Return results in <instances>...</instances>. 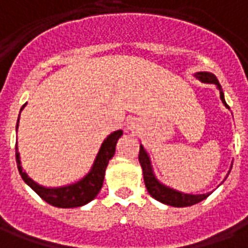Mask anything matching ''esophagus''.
I'll use <instances>...</instances> for the list:
<instances>
[{
  "mask_svg": "<svg viewBox=\"0 0 248 248\" xmlns=\"http://www.w3.org/2000/svg\"><path fill=\"white\" fill-rule=\"evenodd\" d=\"M140 128V123L137 119H131L129 122L126 123V131H137Z\"/></svg>",
  "mask_w": 248,
  "mask_h": 248,
  "instance_id": "1",
  "label": "esophagus"
}]
</instances>
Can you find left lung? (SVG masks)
Returning a JSON list of instances; mask_svg holds the SVG:
<instances>
[{"label":"left lung","instance_id":"8db88e82","mask_svg":"<svg viewBox=\"0 0 248 248\" xmlns=\"http://www.w3.org/2000/svg\"><path fill=\"white\" fill-rule=\"evenodd\" d=\"M194 77L203 83H211V84H216L217 88L219 90V96L222 103L225 104L226 108L230 109V107L227 106V103L225 100V95H223V90L220 87L219 82L214 74L206 71L196 72ZM139 161H140V165L142 168V176H144V182H145V187L148 193L151 194L155 200H157L161 203H165V205L174 206V207H187V206L196 205L201 201L206 200L207 197L210 196L211 193H206V194H189V193H182V191H178L173 187H169V186L164 185L158 178L155 174L153 171V166H152L151 157L148 155V152L145 151V148L140 144V153H139ZM232 168V164L230 166V170ZM229 170V173H230ZM229 173L226 174L225 180L229 176Z\"/></svg>","mask_w":248,"mask_h":248}]
</instances>
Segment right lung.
<instances>
[{
    "label": "right lung",
    "mask_w": 248,
    "mask_h": 248,
    "mask_svg": "<svg viewBox=\"0 0 248 248\" xmlns=\"http://www.w3.org/2000/svg\"><path fill=\"white\" fill-rule=\"evenodd\" d=\"M25 107H26V104H23L21 111ZM18 123H19V116H18L16 131H18ZM122 136V129L112 132L111 135H108L99 148V152H97L96 157L93 160V164H92L90 171L84 174V177H82L80 180L68 184V185L47 187V186L39 185L38 182L31 180L21 165V156H19L17 142H16V160H17L18 171H19L25 184H28L38 196L50 205L55 206V207H62V209L80 207V206L87 205L88 202H91L102 189L107 165L115 155L117 140Z\"/></svg>",
    "instance_id": "obj_1"
}]
</instances>
